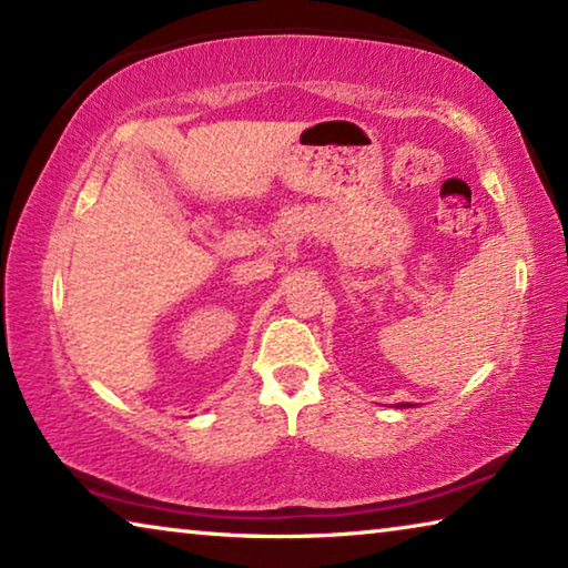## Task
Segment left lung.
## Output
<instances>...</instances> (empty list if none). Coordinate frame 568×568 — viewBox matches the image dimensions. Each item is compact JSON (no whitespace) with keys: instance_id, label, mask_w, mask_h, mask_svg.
<instances>
[{"instance_id":"8db88e82","label":"left lung","mask_w":568,"mask_h":568,"mask_svg":"<svg viewBox=\"0 0 568 568\" xmlns=\"http://www.w3.org/2000/svg\"><path fill=\"white\" fill-rule=\"evenodd\" d=\"M400 408H410V403H400Z\"/></svg>"}]
</instances>
